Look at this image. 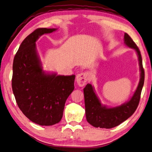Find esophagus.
Segmentation results:
<instances>
[{
    "instance_id": "34e87169",
    "label": "esophagus",
    "mask_w": 152,
    "mask_h": 152,
    "mask_svg": "<svg viewBox=\"0 0 152 152\" xmlns=\"http://www.w3.org/2000/svg\"><path fill=\"white\" fill-rule=\"evenodd\" d=\"M88 80V74L87 72H82L78 74L76 76V82L78 86L82 87L86 84Z\"/></svg>"
}]
</instances>
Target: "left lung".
<instances>
[{"mask_svg": "<svg viewBox=\"0 0 152 152\" xmlns=\"http://www.w3.org/2000/svg\"><path fill=\"white\" fill-rule=\"evenodd\" d=\"M124 44L133 48L138 56L140 68V80L133 96L127 102L115 107L101 104L96 95L94 87L88 83L83 89L87 121L95 127L111 129L121 124L134 114L140 101V94L144 82V70L140 51L129 34H124Z\"/></svg>", "mask_w": 152, "mask_h": 152, "instance_id": "1", "label": "left lung"}]
</instances>
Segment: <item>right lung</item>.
<instances>
[{
  "instance_id": "obj_1",
  "label": "right lung",
  "mask_w": 152,
  "mask_h": 152,
  "mask_svg": "<svg viewBox=\"0 0 152 152\" xmlns=\"http://www.w3.org/2000/svg\"><path fill=\"white\" fill-rule=\"evenodd\" d=\"M57 28H40L25 38L13 63L12 86L16 102L23 114L40 125L59 123L67 98L74 89L75 75L46 72L37 50L42 35Z\"/></svg>"
}]
</instances>
